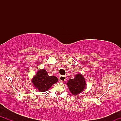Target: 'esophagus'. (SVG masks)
I'll return each mask as SVG.
<instances>
[{"instance_id":"esophagus-1","label":"esophagus","mask_w":121,"mask_h":121,"mask_svg":"<svg viewBox=\"0 0 121 121\" xmlns=\"http://www.w3.org/2000/svg\"><path fill=\"white\" fill-rule=\"evenodd\" d=\"M65 79H66V77L64 76H60L59 77V80L61 82H64L65 81Z\"/></svg>"}]
</instances>
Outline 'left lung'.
Masks as SVG:
<instances>
[{
  "instance_id": "1",
  "label": "left lung",
  "mask_w": 121,
  "mask_h": 121,
  "mask_svg": "<svg viewBox=\"0 0 121 121\" xmlns=\"http://www.w3.org/2000/svg\"><path fill=\"white\" fill-rule=\"evenodd\" d=\"M66 82L70 92L74 95L81 93L86 87V81L81 73L77 74L74 76V78L69 80Z\"/></svg>"
}]
</instances>
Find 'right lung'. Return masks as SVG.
I'll return each instance as SVG.
<instances>
[{
	"instance_id": "1",
	"label": "right lung",
	"mask_w": 121,
	"mask_h": 121,
	"mask_svg": "<svg viewBox=\"0 0 121 121\" xmlns=\"http://www.w3.org/2000/svg\"><path fill=\"white\" fill-rule=\"evenodd\" d=\"M59 80L56 76H50L45 69H39L32 78L34 86L40 92H44L49 89Z\"/></svg>"
}]
</instances>
